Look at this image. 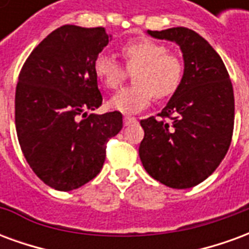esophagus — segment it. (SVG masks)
I'll return each instance as SVG.
<instances>
[{"instance_id":"obj_1","label":"esophagus","mask_w":249,"mask_h":249,"mask_svg":"<svg viewBox=\"0 0 249 249\" xmlns=\"http://www.w3.org/2000/svg\"><path fill=\"white\" fill-rule=\"evenodd\" d=\"M132 123H136V117L133 116H128V114H125L124 116V124L125 125H129Z\"/></svg>"}]
</instances>
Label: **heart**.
I'll return each instance as SVG.
<instances>
[{
    "label": "heart",
    "instance_id": "b5f03b06",
    "mask_svg": "<svg viewBox=\"0 0 249 249\" xmlns=\"http://www.w3.org/2000/svg\"><path fill=\"white\" fill-rule=\"evenodd\" d=\"M125 66L133 71L136 84L123 88L109 100V107L123 113H136L146 108L153 96L167 98L178 90L184 76L181 58L168 52V46L151 38H136L121 46ZM94 73L108 89H117L128 71L109 54L96 57Z\"/></svg>",
    "mask_w": 249,
    "mask_h": 249
}]
</instances>
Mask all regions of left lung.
<instances>
[{"mask_svg":"<svg viewBox=\"0 0 249 249\" xmlns=\"http://www.w3.org/2000/svg\"><path fill=\"white\" fill-rule=\"evenodd\" d=\"M148 35L176 42L183 52L184 76L162 109L161 119L141 120V162L164 185L185 189L214 172L233 133L235 98L224 62L196 32L171 28ZM168 120H167L166 119Z\"/></svg>","mask_w":249,"mask_h":249,"instance_id":"1","label":"left lung"}]
</instances>
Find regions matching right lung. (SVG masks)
Instances as JSON below:
<instances>
[{
  "instance_id": "right-lung-1",
  "label": "right lung",
  "mask_w": 249,
  "mask_h": 249,
  "mask_svg": "<svg viewBox=\"0 0 249 249\" xmlns=\"http://www.w3.org/2000/svg\"><path fill=\"white\" fill-rule=\"evenodd\" d=\"M112 36L104 28L64 25L36 46L16 88V130L33 172L57 191H71L97 176L107 142L123 128L103 104L93 65Z\"/></svg>"
}]
</instances>
